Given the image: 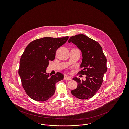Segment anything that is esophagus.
Here are the masks:
<instances>
[{
  "instance_id": "esophagus-1",
  "label": "esophagus",
  "mask_w": 129,
  "mask_h": 129,
  "mask_svg": "<svg viewBox=\"0 0 129 129\" xmlns=\"http://www.w3.org/2000/svg\"><path fill=\"white\" fill-rule=\"evenodd\" d=\"M64 79L65 80H68V81L71 80V78H70V77L68 76H64Z\"/></svg>"
}]
</instances>
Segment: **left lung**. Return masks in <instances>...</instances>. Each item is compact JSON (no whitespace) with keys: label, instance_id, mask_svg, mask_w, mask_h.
Instances as JSON below:
<instances>
[{"label":"left lung","instance_id":"1","mask_svg":"<svg viewBox=\"0 0 129 129\" xmlns=\"http://www.w3.org/2000/svg\"><path fill=\"white\" fill-rule=\"evenodd\" d=\"M72 42L80 49L82 54L80 67L82 70L78 74L86 75V80L81 81L79 78L73 79L78 83L77 88L71 91L75 97L87 99L93 97L102 84L104 74L107 71L106 58L101 46L96 41L84 34L70 37L68 43Z\"/></svg>","mask_w":129,"mask_h":129}]
</instances>
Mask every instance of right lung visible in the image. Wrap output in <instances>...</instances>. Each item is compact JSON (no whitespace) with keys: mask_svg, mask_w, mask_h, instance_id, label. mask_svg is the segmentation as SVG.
I'll use <instances>...</instances> for the list:
<instances>
[{"mask_svg":"<svg viewBox=\"0 0 129 129\" xmlns=\"http://www.w3.org/2000/svg\"><path fill=\"white\" fill-rule=\"evenodd\" d=\"M68 38L44 37L32 41L25 48L20 59L18 73L25 91L33 100H47L55 92V84L63 79L61 73L50 76L46 70L49 61L54 60L57 49Z\"/></svg>","mask_w":129,"mask_h":129,"instance_id":"1","label":"right lung"}]
</instances>
